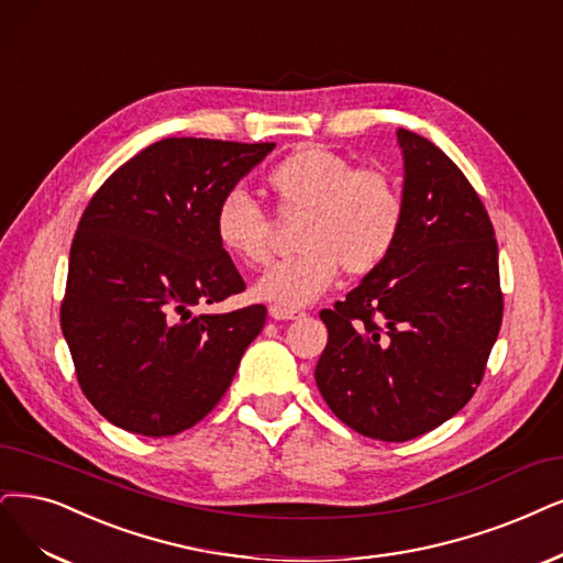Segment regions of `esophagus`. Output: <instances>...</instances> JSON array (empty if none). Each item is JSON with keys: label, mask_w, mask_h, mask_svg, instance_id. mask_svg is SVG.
<instances>
[{"label": "esophagus", "mask_w": 563, "mask_h": 563, "mask_svg": "<svg viewBox=\"0 0 563 563\" xmlns=\"http://www.w3.org/2000/svg\"><path fill=\"white\" fill-rule=\"evenodd\" d=\"M268 316L274 318V320H297V318H303L306 313H303V310H299V308H287V306L274 303V306L268 308Z\"/></svg>", "instance_id": "obj_1"}]
</instances>
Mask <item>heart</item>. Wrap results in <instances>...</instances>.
<instances>
[{
  "label": "heart",
  "mask_w": 563,
  "mask_h": 563,
  "mask_svg": "<svg viewBox=\"0 0 563 563\" xmlns=\"http://www.w3.org/2000/svg\"><path fill=\"white\" fill-rule=\"evenodd\" d=\"M280 218H301L299 253L271 266L255 297L278 306H306L324 295L339 268L362 278L380 268L399 241L404 192L385 169L360 166L322 145H303L266 174ZM216 239L236 262L264 266L271 260V224L264 208L241 187L227 190L213 216Z\"/></svg>",
  "instance_id": "heart-1"
}]
</instances>
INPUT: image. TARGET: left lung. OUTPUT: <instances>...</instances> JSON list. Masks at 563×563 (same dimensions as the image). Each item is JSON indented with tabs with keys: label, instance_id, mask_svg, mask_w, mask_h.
Masks as SVG:
<instances>
[{
	"label": "left lung",
	"instance_id": "8db88e82",
	"mask_svg": "<svg viewBox=\"0 0 563 563\" xmlns=\"http://www.w3.org/2000/svg\"><path fill=\"white\" fill-rule=\"evenodd\" d=\"M404 224L380 268L320 310L329 341L316 383L362 435L404 443L460 412L504 320L498 245L485 203L441 148L399 130Z\"/></svg>",
	"mask_w": 563,
	"mask_h": 563
}]
</instances>
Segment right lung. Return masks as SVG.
Here are the masks:
<instances>
[{
	"label": "right lung",
	"mask_w": 563,
	"mask_h": 563,
	"mask_svg": "<svg viewBox=\"0 0 563 563\" xmlns=\"http://www.w3.org/2000/svg\"><path fill=\"white\" fill-rule=\"evenodd\" d=\"M276 143L172 136L115 169L82 211L59 306L78 385L111 424L174 435L211 412L266 322L216 239L220 197Z\"/></svg>",
	"instance_id": "1"
}]
</instances>
